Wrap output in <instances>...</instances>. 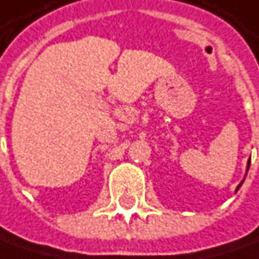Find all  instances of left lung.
Segmentation results:
<instances>
[{
    "instance_id": "obj_1",
    "label": "left lung",
    "mask_w": 259,
    "mask_h": 259,
    "mask_svg": "<svg viewBox=\"0 0 259 259\" xmlns=\"http://www.w3.org/2000/svg\"><path fill=\"white\" fill-rule=\"evenodd\" d=\"M249 165H250V159H249V162H247V170H249ZM242 183H243V180H242ZM242 183H240V185L237 186V189H236V191H239V188L242 186Z\"/></svg>"
}]
</instances>
